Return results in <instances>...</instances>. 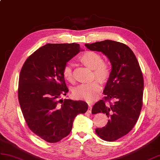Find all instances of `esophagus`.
<instances>
[{
    "instance_id": "obj_1",
    "label": "esophagus",
    "mask_w": 160,
    "mask_h": 160,
    "mask_svg": "<svg viewBox=\"0 0 160 160\" xmlns=\"http://www.w3.org/2000/svg\"><path fill=\"white\" fill-rule=\"evenodd\" d=\"M91 110H92V107H91V105L88 104V113H91Z\"/></svg>"
}]
</instances>
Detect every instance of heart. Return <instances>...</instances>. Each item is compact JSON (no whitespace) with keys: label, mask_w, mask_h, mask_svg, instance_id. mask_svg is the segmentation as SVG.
<instances>
[{"label":"heart","mask_w":160,"mask_h":160,"mask_svg":"<svg viewBox=\"0 0 160 160\" xmlns=\"http://www.w3.org/2000/svg\"><path fill=\"white\" fill-rule=\"evenodd\" d=\"M79 60L93 70L94 76L101 82H106L109 78L111 73L110 66L107 62L102 61V57L98 53L93 51H87L80 56ZM62 73L67 81H73V76L71 65L67 64L63 67ZM101 88L99 82L95 80L91 82L78 85L74 88L73 94L78 99L90 102L97 98Z\"/></svg>","instance_id":"obj_1"}]
</instances>
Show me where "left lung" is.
<instances>
[{"label":"left lung","mask_w":160,"mask_h":160,"mask_svg":"<svg viewBox=\"0 0 160 160\" xmlns=\"http://www.w3.org/2000/svg\"><path fill=\"white\" fill-rule=\"evenodd\" d=\"M88 49L102 52L112 64V71L103 90L105 97L92 106V112H103L109 118L102 128L95 129L102 140L112 142L130 132L142 106L144 79L138 60L125 44L104 40L85 44ZM115 99L112 104L110 100Z\"/></svg>","instance_id":"left-lung-1"}]
</instances>
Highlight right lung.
<instances>
[{
	"mask_svg": "<svg viewBox=\"0 0 160 160\" xmlns=\"http://www.w3.org/2000/svg\"><path fill=\"white\" fill-rule=\"evenodd\" d=\"M79 52L78 43H48L29 56L20 71L22 114L29 129L46 142H57L68 136L74 118L88 110L85 102L58 99L69 91L63 67Z\"/></svg>",
	"mask_w": 160,
	"mask_h": 160,
	"instance_id": "add662e5",
	"label": "right lung"
}]
</instances>
